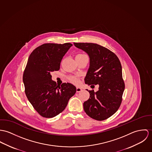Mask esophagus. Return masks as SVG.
I'll return each instance as SVG.
<instances>
[{
	"label": "esophagus",
	"instance_id": "obj_1",
	"mask_svg": "<svg viewBox=\"0 0 152 152\" xmlns=\"http://www.w3.org/2000/svg\"><path fill=\"white\" fill-rule=\"evenodd\" d=\"M82 91V88L81 87H76V92L77 93H79V92H80Z\"/></svg>",
	"mask_w": 152,
	"mask_h": 152
}]
</instances>
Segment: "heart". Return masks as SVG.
<instances>
[{"mask_svg":"<svg viewBox=\"0 0 152 152\" xmlns=\"http://www.w3.org/2000/svg\"><path fill=\"white\" fill-rule=\"evenodd\" d=\"M77 55H84L83 54H79ZM69 79H70V81L74 84H78L79 83V80L76 76H71V77H70Z\"/></svg>","mask_w":152,"mask_h":152,"instance_id":"obj_1","label":"heart"}]
</instances>
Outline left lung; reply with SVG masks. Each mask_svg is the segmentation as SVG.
<instances>
[{"instance_id":"8db88e82","label":"left lung","mask_w":152,"mask_h":152,"mask_svg":"<svg viewBox=\"0 0 152 152\" xmlns=\"http://www.w3.org/2000/svg\"><path fill=\"white\" fill-rule=\"evenodd\" d=\"M75 46L86 52L90 65L85 83L98 84L99 90H88L90 97L83 103L85 113L91 118L103 121L118 110L125 89L122 66L117 55L101 45L94 43H73Z\"/></svg>"}]
</instances>
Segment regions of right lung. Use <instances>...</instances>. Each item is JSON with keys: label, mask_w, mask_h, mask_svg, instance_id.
Masks as SVG:
<instances>
[{"label": "right lung", "mask_w": 152, "mask_h": 152, "mask_svg": "<svg viewBox=\"0 0 152 152\" xmlns=\"http://www.w3.org/2000/svg\"><path fill=\"white\" fill-rule=\"evenodd\" d=\"M72 46L70 43L44 44L36 48L28 59L23 77L26 95L43 117L52 118L62 113L76 92L71 83L57 85L51 75L59 70L63 57Z\"/></svg>", "instance_id": "1"}]
</instances>
